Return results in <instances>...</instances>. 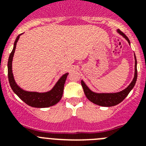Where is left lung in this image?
Segmentation results:
<instances>
[{"label":"left lung","instance_id":"left-lung-1","mask_svg":"<svg viewBox=\"0 0 146 146\" xmlns=\"http://www.w3.org/2000/svg\"><path fill=\"white\" fill-rule=\"evenodd\" d=\"M117 32L120 35H121L123 38H126V41L129 42V44H130L129 39L123 32H121L118 29L117 30ZM135 75H134L133 80L131 82V83L127 86V88H126L124 90L120 91V92L95 93L91 91V89L86 86V83L83 82V80H81V85H82L83 91H84L86 96L88 98V99L89 101H91V102L102 107H113L121 103L127 96V95L129 94V92L132 90L135 83H136L137 77V59L135 55Z\"/></svg>","mask_w":146,"mask_h":146}]
</instances>
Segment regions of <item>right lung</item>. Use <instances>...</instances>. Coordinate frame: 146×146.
<instances>
[{
	"mask_svg": "<svg viewBox=\"0 0 146 146\" xmlns=\"http://www.w3.org/2000/svg\"><path fill=\"white\" fill-rule=\"evenodd\" d=\"M20 34L17 37L14 44V47L10 53L9 60H8V77L9 81L12 91L19 96L25 103L28 105L33 108H48V107L53 106L57 104L61 99L64 92V87L65 84L67 75L69 73H66L62 75L60 79L58 80L56 84L54 86L50 91L44 93L33 92V91H27L22 89L20 86L16 83L12 73V60L14 57V54L16 49V45L18 40L20 38Z\"/></svg>",
	"mask_w": 146,
	"mask_h": 146,
	"instance_id": "right-lung-1",
	"label": "right lung"
}]
</instances>
